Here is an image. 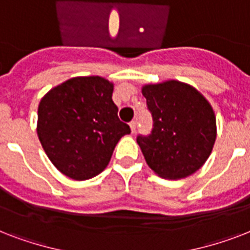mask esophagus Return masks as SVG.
<instances>
[{
    "label": "esophagus",
    "instance_id": "34e87169",
    "mask_svg": "<svg viewBox=\"0 0 250 250\" xmlns=\"http://www.w3.org/2000/svg\"><path fill=\"white\" fill-rule=\"evenodd\" d=\"M129 127H131V131H132V133H135V131H136V127H137V122L136 121L131 122V123H129Z\"/></svg>",
    "mask_w": 250,
    "mask_h": 250
}]
</instances>
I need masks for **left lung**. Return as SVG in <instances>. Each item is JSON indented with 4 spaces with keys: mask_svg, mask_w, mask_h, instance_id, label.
Masks as SVG:
<instances>
[{
    "mask_svg": "<svg viewBox=\"0 0 250 250\" xmlns=\"http://www.w3.org/2000/svg\"><path fill=\"white\" fill-rule=\"evenodd\" d=\"M141 92L153 117L152 133L137 136L148 166L168 180L194 174L209 158L217 139V121L209 101L178 80L145 84Z\"/></svg>",
    "mask_w": 250,
    "mask_h": 250,
    "instance_id": "left-lung-1",
    "label": "left lung"
}]
</instances>
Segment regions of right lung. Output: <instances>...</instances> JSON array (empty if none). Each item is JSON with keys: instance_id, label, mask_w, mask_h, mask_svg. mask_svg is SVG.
I'll use <instances>...</instances> for the list:
<instances>
[{"instance_id": "obj_1", "label": "right lung", "mask_w": 250, "mask_h": 250, "mask_svg": "<svg viewBox=\"0 0 250 250\" xmlns=\"http://www.w3.org/2000/svg\"><path fill=\"white\" fill-rule=\"evenodd\" d=\"M114 84L101 76H78L41 98L37 136L52 164L74 180L101 174L115 145L131 132L119 121Z\"/></svg>"}]
</instances>
